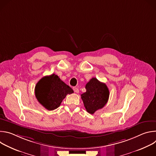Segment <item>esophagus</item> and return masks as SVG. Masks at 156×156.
I'll list each match as a JSON object with an SVG mask.
<instances>
[{
    "label": "esophagus",
    "mask_w": 156,
    "mask_h": 156,
    "mask_svg": "<svg viewBox=\"0 0 156 156\" xmlns=\"http://www.w3.org/2000/svg\"><path fill=\"white\" fill-rule=\"evenodd\" d=\"M73 91H74V92L75 93H79V90H78V88H77V87H73Z\"/></svg>",
    "instance_id": "34e87169"
}]
</instances>
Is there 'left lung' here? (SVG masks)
<instances>
[{"instance_id":"left-lung-1","label":"left lung","mask_w":156,"mask_h":156,"mask_svg":"<svg viewBox=\"0 0 156 156\" xmlns=\"http://www.w3.org/2000/svg\"><path fill=\"white\" fill-rule=\"evenodd\" d=\"M86 91L81 95L85 108L88 113L93 114L103 108L109 97V90L105 83L93 78L86 84Z\"/></svg>"}]
</instances>
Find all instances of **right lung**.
I'll use <instances>...</instances> for the list:
<instances>
[{"label":"right lung","instance_id":"right-lung-1","mask_svg":"<svg viewBox=\"0 0 156 156\" xmlns=\"http://www.w3.org/2000/svg\"><path fill=\"white\" fill-rule=\"evenodd\" d=\"M73 93L72 89L55 74L44 76L35 86L37 100L49 110L58 108L66 96Z\"/></svg>","mask_w":156,"mask_h":156}]
</instances>
